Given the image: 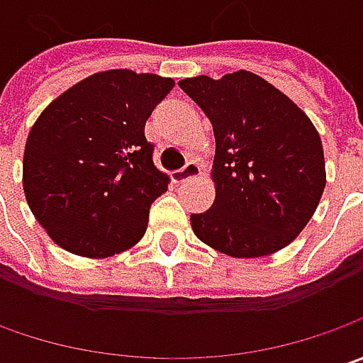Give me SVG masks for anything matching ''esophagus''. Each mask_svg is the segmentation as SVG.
Listing matches in <instances>:
<instances>
[{
  "instance_id": "obj_1",
  "label": "esophagus",
  "mask_w": 363,
  "mask_h": 363,
  "mask_svg": "<svg viewBox=\"0 0 363 363\" xmlns=\"http://www.w3.org/2000/svg\"><path fill=\"white\" fill-rule=\"evenodd\" d=\"M202 174V167H200V163L198 161H188L179 172H174L172 174V179H174L175 184H182V182H186L189 177H196V175Z\"/></svg>"
}]
</instances>
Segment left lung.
<instances>
[{
	"mask_svg": "<svg viewBox=\"0 0 363 363\" xmlns=\"http://www.w3.org/2000/svg\"><path fill=\"white\" fill-rule=\"evenodd\" d=\"M182 91L214 127L216 200L191 214L194 234L234 258L291 244L325 189V160L311 119L286 94L248 70L186 78Z\"/></svg>",
	"mask_w": 363,
	"mask_h": 363,
	"instance_id": "8db88e82",
	"label": "left lung"
}]
</instances>
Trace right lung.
Listing matches in <instances>:
<instances>
[{
  "mask_svg": "<svg viewBox=\"0 0 363 363\" xmlns=\"http://www.w3.org/2000/svg\"><path fill=\"white\" fill-rule=\"evenodd\" d=\"M172 78L106 70L52 101L23 151V194L64 250L106 258L143 238L149 208L169 177L153 163L145 121Z\"/></svg>",
  "mask_w": 363,
  "mask_h": 363,
  "instance_id": "obj_1",
  "label": "right lung"
}]
</instances>
